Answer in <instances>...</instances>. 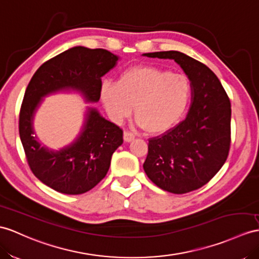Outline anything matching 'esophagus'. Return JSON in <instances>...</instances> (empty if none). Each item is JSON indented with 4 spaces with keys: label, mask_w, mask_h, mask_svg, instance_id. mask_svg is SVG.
Returning <instances> with one entry per match:
<instances>
[{
    "label": "esophagus",
    "mask_w": 259,
    "mask_h": 259,
    "mask_svg": "<svg viewBox=\"0 0 259 259\" xmlns=\"http://www.w3.org/2000/svg\"><path fill=\"white\" fill-rule=\"evenodd\" d=\"M123 137H124V141L125 142H132L135 138V135L132 133V132H127L125 131L124 134H123Z\"/></svg>",
    "instance_id": "esophagus-1"
}]
</instances>
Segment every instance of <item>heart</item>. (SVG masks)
<instances>
[{
    "label": "heart",
    "instance_id": "heart-1",
    "mask_svg": "<svg viewBox=\"0 0 259 259\" xmlns=\"http://www.w3.org/2000/svg\"><path fill=\"white\" fill-rule=\"evenodd\" d=\"M101 101L112 121L121 123L135 106V119L150 134L174 128L185 117L192 98L187 75L151 66L130 68L119 74L117 83L105 82Z\"/></svg>",
    "mask_w": 259,
    "mask_h": 259
}]
</instances>
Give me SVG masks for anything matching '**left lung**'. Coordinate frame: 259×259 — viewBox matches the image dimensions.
I'll use <instances>...</instances> for the list:
<instances>
[{
	"mask_svg": "<svg viewBox=\"0 0 259 259\" xmlns=\"http://www.w3.org/2000/svg\"><path fill=\"white\" fill-rule=\"evenodd\" d=\"M174 59L188 75L192 103L185 121L161 136L149 138L144 170L160 189L182 194L207 184L228 159L231 145V102L209 67L184 53H148Z\"/></svg>",
	"mask_w": 259,
	"mask_h": 259,
	"instance_id": "1",
	"label": "left lung"
}]
</instances>
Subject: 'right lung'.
Wrapping results in <instances>:
<instances>
[{
	"mask_svg": "<svg viewBox=\"0 0 259 259\" xmlns=\"http://www.w3.org/2000/svg\"><path fill=\"white\" fill-rule=\"evenodd\" d=\"M117 60L109 50L77 46L44 62L29 81L20 111V137L31 172L56 191L81 194L96 187L108 174L113 153L123 144V131L97 109L88 108L75 141L53 150L33 136L35 112L46 96L62 90L77 91L88 102H98L101 78Z\"/></svg>",
	"mask_w": 259,
	"mask_h": 259,
	"instance_id": "1",
	"label": "right lung"
}]
</instances>
